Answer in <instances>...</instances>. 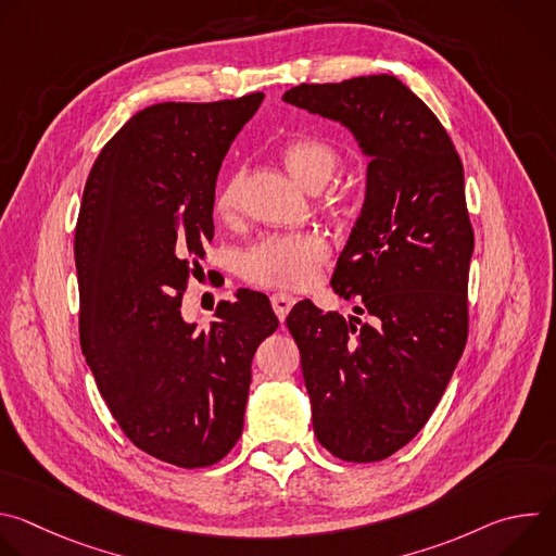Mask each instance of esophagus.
<instances>
[{
	"label": "esophagus",
	"instance_id": "1",
	"mask_svg": "<svg viewBox=\"0 0 556 556\" xmlns=\"http://www.w3.org/2000/svg\"><path fill=\"white\" fill-rule=\"evenodd\" d=\"M294 296L292 294H286V292H275L273 296H270V303H273V309H275V314L279 316V321H283L286 316H288V312L292 309V305H294Z\"/></svg>",
	"mask_w": 556,
	"mask_h": 556
}]
</instances>
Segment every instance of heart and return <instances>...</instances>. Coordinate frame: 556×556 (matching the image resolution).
<instances>
[{
  "mask_svg": "<svg viewBox=\"0 0 556 556\" xmlns=\"http://www.w3.org/2000/svg\"><path fill=\"white\" fill-rule=\"evenodd\" d=\"M279 155L288 172L309 191L328 187L341 167L339 149L321 136H294L286 140ZM244 174H230L215 193V215L222 222H232L242 208ZM326 206L334 215H345L352 208L348 193H330ZM328 242L316 232L266 235L255 242L240 262L242 277L264 288H303L319 275L328 260Z\"/></svg>",
  "mask_w": 556,
  "mask_h": 556,
  "instance_id": "heart-1",
  "label": "heart"
}]
</instances>
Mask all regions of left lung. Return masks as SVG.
Here are the masks:
<instances>
[{"instance_id": "left-lung-1", "label": "left lung", "mask_w": 556, "mask_h": 556, "mask_svg": "<svg viewBox=\"0 0 556 556\" xmlns=\"http://www.w3.org/2000/svg\"><path fill=\"white\" fill-rule=\"evenodd\" d=\"M283 101L343 123L371 157L332 275L365 321L303 299L286 326L316 440L339 459L380 462L427 425L466 345L475 237L464 167L438 116L395 76L301 84Z\"/></svg>"}]
</instances>
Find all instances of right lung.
Returning <instances> with one entry per match:
<instances>
[{
  "label": "right lung",
  "instance_id": "right-lung-1",
  "mask_svg": "<svg viewBox=\"0 0 556 556\" xmlns=\"http://www.w3.org/2000/svg\"><path fill=\"white\" fill-rule=\"evenodd\" d=\"M262 101L140 110L101 149L76 219L86 361L123 433L180 468L213 466L240 440L255 350L279 326L249 288L217 303L211 330L180 314L213 240L222 161Z\"/></svg>",
  "mask_w": 556,
  "mask_h": 556
}]
</instances>
